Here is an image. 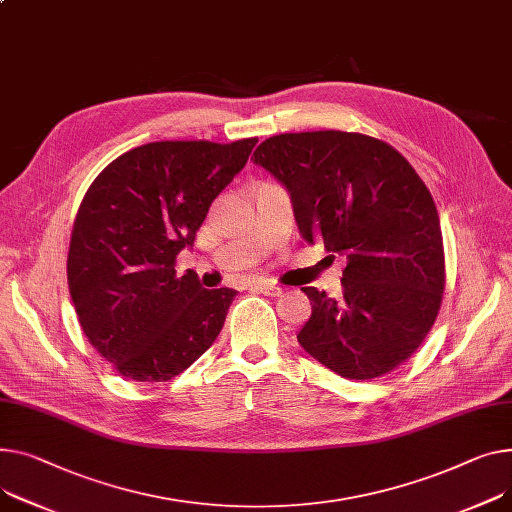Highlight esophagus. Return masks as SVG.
Wrapping results in <instances>:
<instances>
[{
    "mask_svg": "<svg viewBox=\"0 0 512 512\" xmlns=\"http://www.w3.org/2000/svg\"><path fill=\"white\" fill-rule=\"evenodd\" d=\"M249 290L261 292L265 296H280L282 294L280 286H276L274 282H267V280H253V282H249Z\"/></svg>",
    "mask_w": 512,
    "mask_h": 512,
    "instance_id": "esophagus-1",
    "label": "esophagus"
}]
</instances>
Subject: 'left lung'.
I'll list each match as a JSON object with an SVG mask.
<instances>
[{"instance_id":"8db88e82","label":"left lung","mask_w":512,"mask_h":512,"mask_svg":"<svg viewBox=\"0 0 512 512\" xmlns=\"http://www.w3.org/2000/svg\"><path fill=\"white\" fill-rule=\"evenodd\" d=\"M253 156L288 189L304 241L348 257L342 296L302 288L313 313L298 344L354 381L403 364L445 290L440 220L414 166L377 138L333 129L274 135Z\"/></svg>"}]
</instances>
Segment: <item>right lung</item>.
<instances>
[{
  "label": "right lung",
  "mask_w": 512,
  "mask_h": 512,
  "mask_svg": "<svg viewBox=\"0 0 512 512\" xmlns=\"http://www.w3.org/2000/svg\"><path fill=\"white\" fill-rule=\"evenodd\" d=\"M257 138L152 142L115 158L88 187L67 253V286L92 348L125 379L170 381L214 342L236 290L177 276L212 201Z\"/></svg>",
  "instance_id": "add662e5"
}]
</instances>
